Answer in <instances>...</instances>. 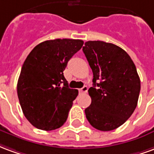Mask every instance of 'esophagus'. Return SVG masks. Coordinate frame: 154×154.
<instances>
[{
    "label": "esophagus",
    "instance_id": "1",
    "mask_svg": "<svg viewBox=\"0 0 154 154\" xmlns=\"http://www.w3.org/2000/svg\"><path fill=\"white\" fill-rule=\"evenodd\" d=\"M87 90H88V88H87V86H84L82 88L79 89V91H80L81 93H87Z\"/></svg>",
    "mask_w": 154,
    "mask_h": 154
}]
</instances>
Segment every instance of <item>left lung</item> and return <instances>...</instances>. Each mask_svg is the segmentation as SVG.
I'll list each match as a JSON object with an SVG mask.
<instances>
[{"mask_svg":"<svg viewBox=\"0 0 154 154\" xmlns=\"http://www.w3.org/2000/svg\"><path fill=\"white\" fill-rule=\"evenodd\" d=\"M83 53L93 72L88 92L91 103L85 110L95 129L110 131L122 125L135 110L140 79L129 55L121 48L103 41H87Z\"/></svg>","mask_w":154,"mask_h":154,"instance_id":"left-lung-1","label":"left lung"}]
</instances>
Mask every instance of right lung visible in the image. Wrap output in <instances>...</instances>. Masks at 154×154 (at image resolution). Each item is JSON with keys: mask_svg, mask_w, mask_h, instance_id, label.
Listing matches in <instances>:
<instances>
[{"mask_svg": "<svg viewBox=\"0 0 154 154\" xmlns=\"http://www.w3.org/2000/svg\"><path fill=\"white\" fill-rule=\"evenodd\" d=\"M83 44L70 38L44 41L24 62L17 94L23 113L37 129L54 130L66 122L78 91L68 87L63 71Z\"/></svg>", "mask_w": 154, "mask_h": 154, "instance_id": "right-lung-1", "label": "right lung"}]
</instances>
